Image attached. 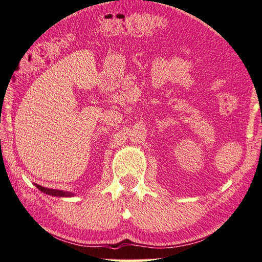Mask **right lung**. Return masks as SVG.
Wrapping results in <instances>:
<instances>
[{
    "label": "right lung",
    "mask_w": 262,
    "mask_h": 262,
    "mask_svg": "<svg viewBox=\"0 0 262 262\" xmlns=\"http://www.w3.org/2000/svg\"><path fill=\"white\" fill-rule=\"evenodd\" d=\"M36 188L40 190L41 192L47 193V194H51V196H56V197H71L73 196L72 192H66V191H61V190H55V189H48L44 188V186L35 184Z\"/></svg>",
    "instance_id": "add662e5"
}]
</instances>
